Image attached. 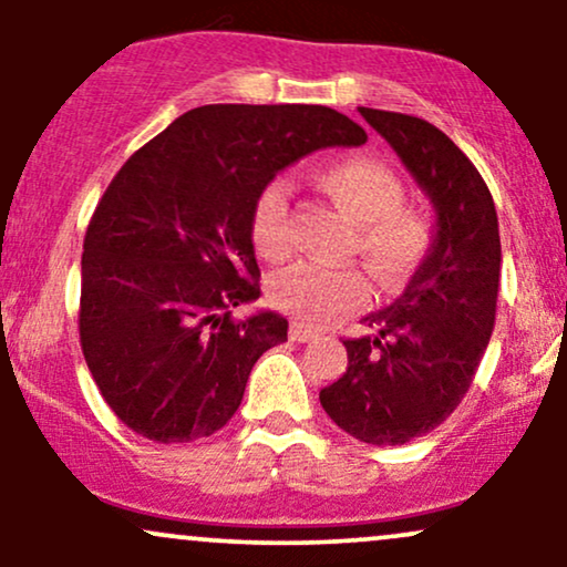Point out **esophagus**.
<instances>
[{
    "label": "esophagus",
    "instance_id": "34e87169",
    "mask_svg": "<svg viewBox=\"0 0 567 567\" xmlns=\"http://www.w3.org/2000/svg\"><path fill=\"white\" fill-rule=\"evenodd\" d=\"M315 338H317V330L306 328L303 322H292V324H290V341L306 343V341H315Z\"/></svg>",
    "mask_w": 567,
    "mask_h": 567
}]
</instances>
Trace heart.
I'll return each mask as SVG.
<instances>
[{
	"label": "heart",
	"mask_w": 567,
	"mask_h": 567,
	"mask_svg": "<svg viewBox=\"0 0 567 567\" xmlns=\"http://www.w3.org/2000/svg\"><path fill=\"white\" fill-rule=\"evenodd\" d=\"M317 184L354 220L351 250L373 271L383 290L400 288L432 250V218L421 207L405 205L402 181L381 162L347 157L317 171ZM252 245L266 261L290 256V202L285 184L264 186L252 205ZM368 298V279L354 266L330 269L298 264L275 282L279 309L309 324H324L357 309Z\"/></svg>",
	"instance_id": "b5f03b06"
}]
</instances>
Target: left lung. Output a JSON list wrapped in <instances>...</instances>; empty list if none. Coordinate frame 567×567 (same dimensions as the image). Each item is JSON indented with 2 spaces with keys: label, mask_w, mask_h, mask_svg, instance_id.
<instances>
[{
  "label": "left lung",
  "mask_w": 567,
  "mask_h": 567,
  "mask_svg": "<svg viewBox=\"0 0 567 567\" xmlns=\"http://www.w3.org/2000/svg\"><path fill=\"white\" fill-rule=\"evenodd\" d=\"M360 114L432 202L434 239L405 292L362 320L373 333L343 341L349 368L320 402L354 440L405 445L458 408L491 341L498 216L483 175L442 130L396 112Z\"/></svg>",
  "instance_id": "left-lung-1"
}]
</instances>
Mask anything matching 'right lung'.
Instances as JSON below:
<instances>
[{"label": "right lung", "instance_id": "1", "mask_svg": "<svg viewBox=\"0 0 567 567\" xmlns=\"http://www.w3.org/2000/svg\"><path fill=\"white\" fill-rule=\"evenodd\" d=\"M365 130L328 106L213 103L130 157L84 234V362L122 424L154 442L210 437L288 320L231 311L261 296L252 205L275 175Z\"/></svg>", "mask_w": 567, "mask_h": 567}]
</instances>
